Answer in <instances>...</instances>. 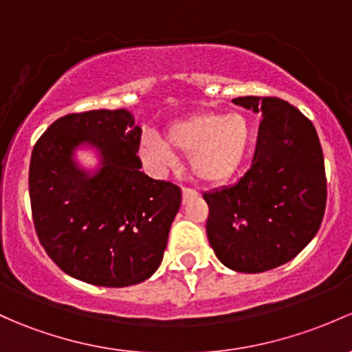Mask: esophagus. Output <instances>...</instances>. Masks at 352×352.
<instances>
[{
  "label": "esophagus",
  "mask_w": 352,
  "mask_h": 352,
  "mask_svg": "<svg viewBox=\"0 0 352 352\" xmlns=\"http://www.w3.org/2000/svg\"><path fill=\"white\" fill-rule=\"evenodd\" d=\"M199 192L195 190V188H190V187H182V197H184V202H187L188 199H194L197 197Z\"/></svg>",
  "instance_id": "obj_1"
}]
</instances>
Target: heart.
<instances>
[{"label": "heart", "mask_w": 352, "mask_h": 352, "mask_svg": "<svg viewBox=\"0 0 352 352\" xmlns=\"http://www.w3.org/2000/svg\"><path fill=\"white\" fill-rule=\"evenodd\" d=\"M250 145V126L241 114L199 113L166 129V140L146 135L142 153L155 164H170L173 153L188 155V168L202 182H223L241 165Z\"/></svg>", "instance_id": "1"}]
</instances>
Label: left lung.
Listing matches in <instances>:
<instances>
[{
	"label": "left lung",
	"mask_w": 352,
	"mask_h": 352,
	"mask_svg": "<svg viewBox=\"0 0 352 352\" xmlns=\"http://www.w3.org/2000/svg\"><path fill=\"white\" fill-rule=\"evenodd\" d=\"M261 113L246 173L231 187L204 194L207 238L221 263L261 273L294 260L322 223L327 180L312 121L280 98L232 99Z\"/></svg>",
	"instance_id": "obj_1"
}]
</instances>
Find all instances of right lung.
Wrapping results in <instances>:
<instances>
[{"label":"right lung","mask_w":352,"mask_h":352,"mask_svg":"<svg viewBox=\"0 0 352 352\" xmlns=\"http://www.w3.org/2000/svg\"><path fill=\"white\" fill-rule=\"evenodd\" d=\"M142 128L126 109L58 118L35 143L28 188L38 241L62 272L98 287H129L162 263L180 187L140 172ZM87 141L103 168L87 177L69 158Z\"/></svg>","instance_id":"right-lung-1"}]
</instances>
